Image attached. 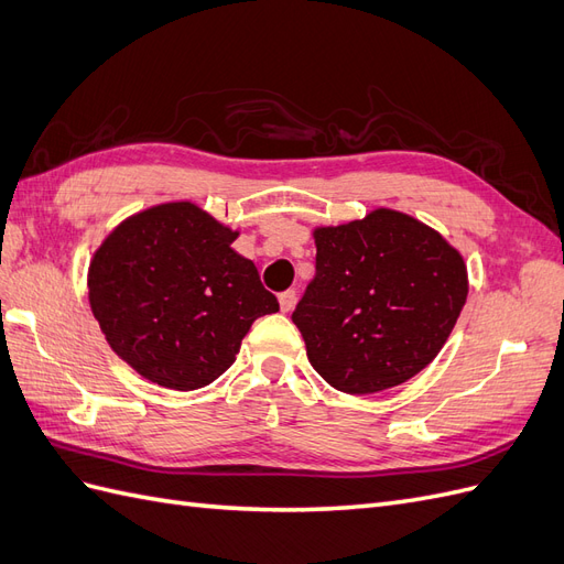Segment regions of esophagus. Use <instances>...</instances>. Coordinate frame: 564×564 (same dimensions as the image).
<instances>
[{
    "mask_svg": "<svg viewBox=\"0 0 564 564\" xmlns=\"http://www.w3.org/2000/svg\"><path fill=\"white\" fill-rule=\"evenodd\" d=\"M294 305H296V292L294 289H286V292L280 294V308H282V313H289Z\"/></svg>",
    "mask_w": 564,
    "mask_h": 564,
    "instance_id": "esophagus-1",
    "label": "esophagus"
}]
</instances>
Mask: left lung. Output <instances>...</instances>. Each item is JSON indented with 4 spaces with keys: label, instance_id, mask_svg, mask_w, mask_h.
Masks as SVG:
<instances>
[{
    "label": "left lung",
    "instance_id": "1",
    "mask_svg": "<svg viewBox=\"0 0 564 564\" xmlns=\"http://www.w3.org/2000/svg\"><path fill=\"white\" fill-rule=\"evenodd\" d=\"M315 278L292 319L319 377L350 395L412 379L445 346L468 296L460 253L416 218L377 209L315 230Z\"/></svg>",
    "mask_w": 564,
    "mask_h": 564
}]
</instances>
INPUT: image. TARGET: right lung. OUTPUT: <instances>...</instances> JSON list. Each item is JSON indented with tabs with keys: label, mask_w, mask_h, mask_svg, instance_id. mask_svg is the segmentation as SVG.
Instances as JSON below:
<instances>
[{
	"label": "right lung",
	"mask_w": 564,
	"mask_h": 564,
	"mask_svg": "<svg viewBox=\"0 0 564 564\" xmlns=\"http://www.w3.org/2000/svg\"><path fill=\"white\" fill-rule=\"evenodd\" d=\"M237 232L191 202L117 226L89 265V303L110 348L143 379L209 386L240 352L253 319L280 303L230 245Z\"/></svg>",
	"instance_id": "1"
}]
</instances>
